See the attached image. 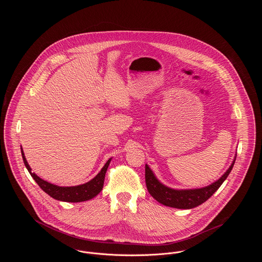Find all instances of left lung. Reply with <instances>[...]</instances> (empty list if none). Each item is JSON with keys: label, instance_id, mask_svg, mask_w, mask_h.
Listing matches in <instances>:
<instances>
[{"label": "left lung", "instance_id": "left-lung-1", "mask_svg": "<svg viewBox=\"0 0 262 262\" xmlns=\"http://www.w3.org/2000/svg\"><path fill=\"white\" fill-rule=\"evenodd\" d=\"M236 156L234 157L230 167L226 170L224 174L212 183L207 187H199V188H186V189H178L167 187L163 185L158 179L155 177L154 172L151 170L148 164L145 165V182L146 187L150 194L155 199L158 203L171 208L177 209H192L195 208L203 203H205L209 198L213 195V193L221 187L225 182L229 173L231 172L233 165L235 163Z\"/></svg>", "mask_w": 262, "mask_h": 262}]
</instances>
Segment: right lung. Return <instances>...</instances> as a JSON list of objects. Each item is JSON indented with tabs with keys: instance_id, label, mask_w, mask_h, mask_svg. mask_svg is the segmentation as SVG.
Segmentation results:
<instances>
[{
	"instance_id": "add662e5",
	"label": "right lung",
	"mask_w": 262,
	"mask_h": 262,
	"mask_svg": "<svg viewBox=\"0 0 262 262\" xmlns=\"http://www.w3.org/2000/svg\"><path fill=\"white\" fill-rule=\"evenodd\" d=\"M21 152H22V157L24 164L26 168L28 169L29 173L33 178V180L37 183L38 186L41 187L47 194H49L51 198L62 201V202H68V203H78V202H84L89 201L93 198H95L97 194L100 193L102 190L103 186H104V181H105V174L106 171L109 167V164L112 160L110 158L106 164L103 166V168L100 170V172L90 182L78 185V186H73V187H59L53 184H50L42 179H40L36 173L32 172L30 165L28 164L24 151L21 147Z\"/></svg>"
}]
</instances>
